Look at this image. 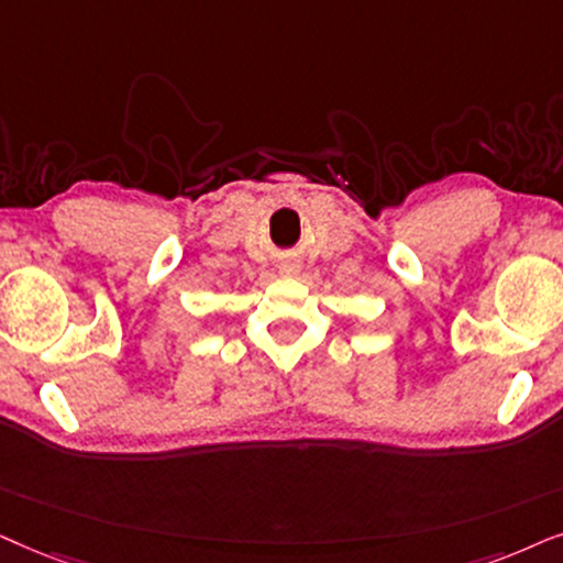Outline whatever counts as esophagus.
Returning a JSON list of instances; mask_svg holds the SVG:
<instances>
[{
  "instance_id": "1",
  "label": "esophagus",
  "mask_w": 563,
  "mask_h": 563,
  "mask_svg": "<svg viewBox=\"0 0 563 563\" xmlns=\"http://www.w3.org/2000/svg\"><path fill=\"white\" fill-rule=\"evenodd\" d=\"M280 273L283 275H294V273H298V265H294V262H288V265L280 267Z\"/></svg>"
}]
</instances>
